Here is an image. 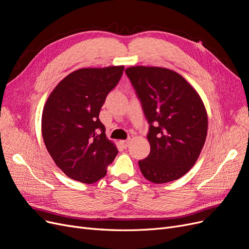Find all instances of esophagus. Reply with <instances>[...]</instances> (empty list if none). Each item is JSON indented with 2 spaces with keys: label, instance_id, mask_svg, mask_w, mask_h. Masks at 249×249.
<instances>
[{
  "label": "esophagus",
  "instance_id": "esophagus-1",
  "mask_svg": "<svg viewBox=\"0 0 249 249\" xmlns=\"http://www.w3.org/2000/svg\"><path fill=\"white\" fill-rule=\"evenodd\" d=\"M119 144L122 145V147L126 148L127 146H129V144H130V140H120L119 141Z\"/></svg>",
  "mask_w": 249,
  "mask_h": 249
}]
</instances>
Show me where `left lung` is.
<instances>
[{"instance_id": "obj_1", "label": "left lung", "mask_w": 249, "mask_h": 249, "mask_svg": "<svg viewBox=\"0 0 249 249\" xmlns=\"http://www.w3.org/2000/svg\"><path fill=\"white\" fill-rule=\"evenodd\" d=\"M148 120L150 153L140 160L143 177L155 184L182 178L196 163L208 133L201 97L175 71L157 66L125 70Z\"/></svg>"}]
</instances>
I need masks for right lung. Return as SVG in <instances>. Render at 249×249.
Here are the masks:
<instances>
[{"label":"right lung","mask_w":249,"mask_h":249,"mask_svg":"<svg viewBox=\"0 0 249 249\" xmlns=\"http://www.w3.org/2000/svg\"><path fill=\"white\" fill-rule=\"evenodd\" d=\"M124 66L80 69L66 76L43 107L41 133L55 164L65 175L84 184L106 176L118 153L106 137L99 114Z\"/></svg>","instance_id":"right-lung-1"}]
</instances>
